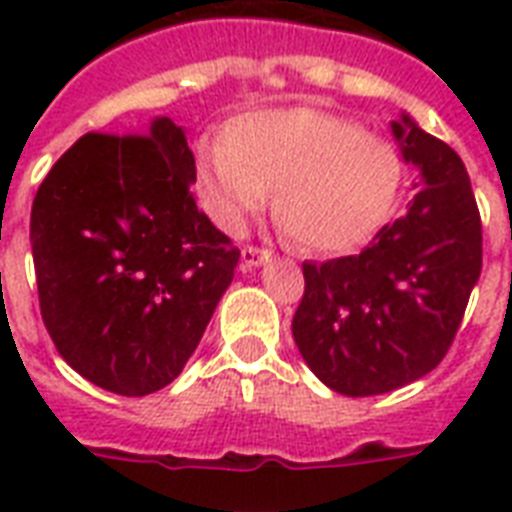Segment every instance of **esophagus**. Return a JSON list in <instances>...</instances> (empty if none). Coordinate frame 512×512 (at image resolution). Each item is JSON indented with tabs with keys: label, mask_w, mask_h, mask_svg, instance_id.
<instances>
[{
	"label": "esophagus",
	"mask_w": 512,
	"mask_h": 512,
	"mask_svg": "<svg viewBox=\"0 0 512 512\" xmlns=\"http://www.w3.org/2000/svg\"><path fill=\"white\" fill-rule=\"evenodd\" d=\"M265 257H268V252H265V249L244 247L241 249V268H244V271H252V268H257V265L263 263Z\"/></svg>",
	"instance_id": "1"
}]
</instances>
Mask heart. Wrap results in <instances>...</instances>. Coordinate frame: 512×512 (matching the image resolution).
I'll use <instances>...</instances> for the list:
<instances>
[{"label":"heart","instance_id":"obj_1","mask_svg":"<svg viewBox=\"0 0 512 512\" xmlns=\"http://www.w3.org/2000/svg\"><path fill=\"white\" fill-rule=\"evenodd\" d=\"M201 199L239 233L273 191V215L308 252L337 255L380 231L396 207L404 162L385 138L319 108H265L233 119L196 170Z\"/></svg>","mask_w":512,"mask_h":512}]
</instances>
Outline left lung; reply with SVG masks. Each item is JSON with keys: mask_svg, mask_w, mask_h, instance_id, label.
I'll return each instance as SVG.
<instances>
[{"mask_svg": "<svg viewBox=\"0 0 512 512\" xmlns=\"http://www.w3.org/2000/svg\"><path fill=\"white\" fill-rule=\"evenodd\" d=\"M390 130L420 172L406 215L358 255L303 263L305 295L292 319L311 372L353 398L433 372L481 276V215L462 159L409 114Z\"/></svg>", "mask_w": 512, "mask_h": 512, "instance_id": "left-lung-1", "label": "left lung"}]
</instances>
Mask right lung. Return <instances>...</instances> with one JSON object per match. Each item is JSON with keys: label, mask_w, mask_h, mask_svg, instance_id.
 Instances as JSON below:
<instances>
[{"label": "right lung", "mask_w": 512, "mask_h": 512, "mask_svg": "<svg viewBox=\"0 0 512 512\" xmlns=\"http://www.w3.org/2000/svg\"><path fill=\"white\" fill-rule=\"evenodd\" d=\"M185 130L87 132L36 191L31 252L44 327L71 369L119 396L170 385L193 356L239 249L191 193Z\"/></svg>", "instance_id": "add662e5"}]
</instances>
